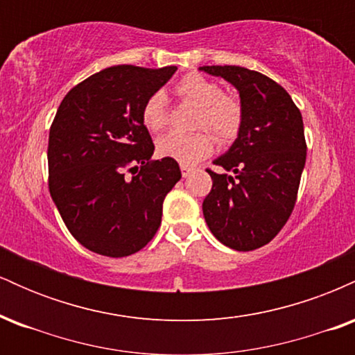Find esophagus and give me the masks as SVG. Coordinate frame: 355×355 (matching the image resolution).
Returning a JSON list of instances; mask_svg holds the SVG:
<instances>
[{
    "mask_svg": "<svg viewBox=\"0 0 355 355\" xmlns=\"http://www.w3.org/2000/svg\"><path fill=\"white\" fill-rule=\"evenodd\" d=\"M191 173H193V168H191V166H185V165H182V177H183V178L190 177Z\"/></svg>",
    "mask_w": 355,
    "mask_h": 355,
    "instance_id": "obj_1",
    "label": "esophagus"
}]
</instances>
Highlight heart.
<instances>
[{"label":"heart","instance_id":"obj_1","mask_svg":"<svg viewBox=\"0 0 355 355\" xmlns=\"http://www.w3.org/2000/svg\"><path fill=\"white\" fill-rule=\"evenodd\" d=\"M177 95L183 101L198 108L195 116V128H209L217 140L230 141L239 135L242 126V105L234 96L223 95L218 83L205 76L191 73L183 76L177 85ZM141 120L150 132H160L166 126V100L162 92H155L146 98L141 108ZM214 150V138L207 132L191 135L168 133L157 141V153L162 158L190 166L207 158Z\"/></svg>","mask_w":355,"mask_h":355}]
</instances>
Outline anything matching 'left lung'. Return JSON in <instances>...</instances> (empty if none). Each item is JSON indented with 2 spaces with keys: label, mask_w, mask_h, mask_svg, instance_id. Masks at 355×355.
I'll return each mask as SVG.
<instances>
[{
  "label": "left lung",
  "mask_w": 355,
  "mask_h": 355,
  "mask_svg": "<svg viewBox=\"0 0 355 355\" xmlns=\"http://www.w3.org/2000/svg\"><path fill=\"white\" fill-rule=\"evenodd\" d=\"M198 70L235 87L243 112L235 141L214 160L225 172L207 170L214 185L203 217L223 245L255 250L279 234L294 210L307 157L302 115L291 95L262 73L242 67Z\"/></svg>",
  "instance_id": "8db88e82"
}]
</instances>
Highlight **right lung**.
Wrapping results in <instances>:
<instances>
[{
	"instance_id": "1",
	"label": "right lung",
	"mask_w": 355,
	"mask_h": 355,
	"mask_svg": "<svg viewBox=\"0 0 355 355\" xmlns=\"http://www.w3.org/2000/svg\"><path fill=\"white\" fill-rule=\"evenodd\" d=\"M177 67L118 64L68 92L50 128V193L64 225L83 247L105 257L141 250L162 222V207L182 178L175 160H152L141 120L146 98ZM141 168L132 181L124 170Z\"/></svg>"
}]
</instances>
